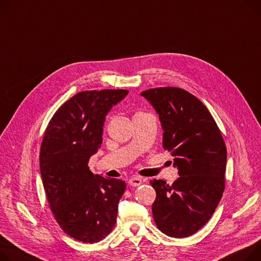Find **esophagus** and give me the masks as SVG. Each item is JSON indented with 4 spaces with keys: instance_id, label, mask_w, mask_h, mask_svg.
Segmentation results:
<instances>
[{
    "instance_id": "1",
    "label": "esophagus",
    "mask_w": 261,
    "mask_h": 261,
    "mask_svg": "<svg viewBox=\"0 0 261 261\" xmlns=\"http://www.w3.org/2000/svg\"><path fill=\"white\" fill-rule=\"evenodd\" d=\"M143 184V180L141 177L138 176H132L130 179H129V185L132 186V187H137Z\"/></svg>"
}]
</instances>
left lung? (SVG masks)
Instances as JSON below:
<instances>
[{"mask_svg": "<svg viewBox=\"0 0 261 261\" xmlns=\"http://www.w3.org/2000/svg\"><path fill=\"white\" fill-rule=\"evenodd\" d=\"M141 95L160 116L163 147L174 158L179 175L171 186L150 181L156 191L153 218L164 234L188 237L203 227L221 199L227 148L213 116L193 94L161 87Z\"/></svg>", "mask_w": 261, "mask_h": 261, "instance_id": "8db88e82", "label": "left lung"}]
</instances>
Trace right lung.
Returning a JSON list of instances; mask_svg holds the SVG:
<instances>
[{"mask_svg": "<svg viewBox=\"0 0 261 261\" xmlns=\"http://www.w3.org/2000/svg\"><path fill=\"white\" fill-rule=\"evenodd\" d=\"M128 90L82 91L59 108L45 131L40 170L50 210L65 233L93 244L114 228L126 182L93 174L88 163L102 142L111 108Z\"/></svg>", "mask_w": 261, "mask_h": 261, "instance_id": "add662e5", "label": "right lung"}]
</instances>
